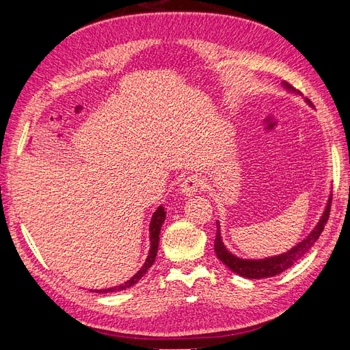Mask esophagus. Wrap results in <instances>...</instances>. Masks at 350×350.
<instances>
[{
  "label": "esophagus",
  "mask_w": 350,
  "mask_h": 350,
  "mask_svg": "<svg viewBox=\"0 0 350 350\" xmlns=\"http://www.w3.org/2000/svg\"><path fill=\"white\" fill-rule=\"evenodd\" d=\"M203 187V179L197 175H188L183 179L181 184V193L185 197H191L198 193V189Z\"/></svg>",
  "instance_id": "34e87169"
}]
</instances>
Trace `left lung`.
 <instances>
[{"mask_svg":"<svg viewBox=\"0 0 350 350\" xmlns=\"http://www.w3.org/2000/svg\"><path fill=\"white\" fill-rule=\"evenodd\" d=\"M282 88L293 94H299L298 90H295L291 84L288 83H282ZM305 102L311 107V102L308 99H305ZM330 204H332V193L328 194L327 203L324 207V211L320 216V220L317 221V225L311 229V232L306 235L301 242L296 243L291 250L286 252L278 254V256H271V257H264V258H242L235 256L234 252H230L226 245L224 243V239H221V232H220V224L219 220H216V239H215V252L217 258L225 264V266L232 270L234 273L239 274L242 278L247 279H266V278H273L276 274L283 273L284 270L291 269L295 262H298L306 252H308L317 239L320 238L321 232L324 230V225L328 220V215H330Z\"/></svg>","mask_w":350,"mask_h":350,"instance_id":"1","label":"left lung"}]
</instances>
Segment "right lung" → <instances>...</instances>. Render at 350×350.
<instances>
[{
    "label": "right lung",
    "instance_id": "obj_1",
    "mask_svg": "<svg viewBox=\"0 0 350 350\" xmlns=\"http://www.w3.org/2000/svg\"><path fill=\"white\" fill-rule=\"evenodd\" d=\"M165 217H166V211H165V207L163 206H159L156 208V211L153 213L152 219H150V226H149V239H150V248H149V254H147V258L143 264V267L137 271L134 276L131 279H129L126 282L121 283L120 286H113V288H108V289H90V292H96V293H109V292H118V291H125L131 288V286H134L137 282H139L144 274L147 273V270H149L153 262H154V258L157 256V247H159V234H161V228L163 225L165 221Z\"/></svg>",
    "mask_w": 350,
    "mask_h": 350
}]
</instances>
